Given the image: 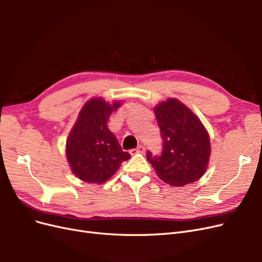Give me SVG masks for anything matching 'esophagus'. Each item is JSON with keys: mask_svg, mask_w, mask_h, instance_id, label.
<instances>
[{"mask_svg": "<svg viewBox=\"0 0 262 262\" xmlns=\"http://www.w3.org/2000/svg\"><path fill=\"white\" fill-rule=\"evenodd\" d=\"M144 152H145V147L140 145V146H138L137 148H132V149L130 150V154H131V155H134V154H143Z\"/></svg>", "mask_w": 262, "mask_h": 262, "instance_id": "esophagus-1", "label": "esophagus"}]
</instances>
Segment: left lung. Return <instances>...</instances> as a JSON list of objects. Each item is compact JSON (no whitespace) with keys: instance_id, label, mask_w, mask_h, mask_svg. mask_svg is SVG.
<instances>
[{"instance_id":"1","label":"left lung","mask_w":262,"mask_h":262,"mask_svg":"<svg viewBox=\"0 0 262 262\" xmlns=\"http://www.w3.org/2000/svg\"><path fill=\"white\" fill-rule=\"evenodd\" d=\"M154 113L163 139L160 156L147 152V161L157 176L170 186L182 187L199 180L208 168L211 154L209 133L191 110L168 98Z\"/></svg>"}]
</instances>
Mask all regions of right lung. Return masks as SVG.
Returning <instances> with one entry per match:
<instances>
[{
  "instance_id": "1",
  "label": "right lung",
  "mask_w": 262,
  "mask_h": 262,
  "mask_svg": "<svg viewBox=\"0 0 262 262\" xmlns=\"http://www.w3.org/2000/svg\"><path fill=\"white\" fill-rule=\"evenodd\" d=\"M121 105L92 98L84 105L67 140V158L74 175L90 184H102L112 178L131 155L123 152L107 121Z\"/></svg>"
}]
</instances>
